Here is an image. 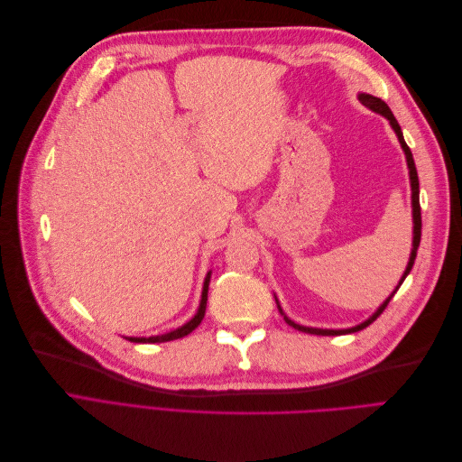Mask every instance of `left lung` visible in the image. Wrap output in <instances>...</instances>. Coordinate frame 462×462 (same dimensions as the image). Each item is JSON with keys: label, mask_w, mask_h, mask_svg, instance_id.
<instances>
[{"label": "left lung", "mask_w": 462, "mask_h": 462, "mask_svg": "<svg viewBox=\"0 0 462 462\" xmlns=\"http://www.w3.org/2000/svg\"><path fill=\"white\" fill-rule=\"evenodd\" d=\"M360 97V102L365 104V106H368L370 109H374V111H377V114H382L383 117H387L389 119V123H391V127H393V131L397 133V136H399V143H401V146H402V150H404V153H407V163H409V171H411V187H412V217H414V241H412V253H411V260H409V265H407V270H404V273H402V277H401V283L404 282V277H407L409 273H411V270H412V265H414V260H416V250H418V246H420V236H422V214H420V189H418V173H416V165H414V158H412V152H411V148L407 146V143H404V138H402V133H401V127H399V123H397V119L393 117V114H391V109H389V106L383 102V100H380V97H375V96H370V94H360L358 96ZM401 283L397 285V289L401 287ZM397 289L393 291V292H397ZM393 297V295H391ZM391 297L380 306V309H377V312L372 316V318H368L365 324H360V326H356V328H351V329H316V328H304V326H299V324H295V321H291L287 316H285V321L287 324L291 326V328H295V329H299V331H302V333H312V335H345V333H355V331H360V329H365V328H368L372 321L380 316L383 310H385V306L389 304V300H391ZM279 312H282V309H279ZM283 314V312H282Z\"/></svg>", "instance_id": "8db88e82"}]
</instances>
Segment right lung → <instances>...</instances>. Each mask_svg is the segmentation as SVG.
<instances>
[{
    "mask_svg": "<svg viewBox=\"0 0 462 462\" xmlns=\"http://www.w3.org/2000/svg\"><path fill=\"white\" fill-rule=\"evenodd\" d=\"M208 285H209V273H208L206 282H204V289H202V300H200V309H199L197 316H194V318L189 321V324H185L183 328H179V329H175V331L165 333V335H156V337H129V341H133V343H165V341H173V339H180V337H185V335H189L190 331L197 329V328L200 326V321H202L204 314H206Z\"/></svg>",
    "mask_w": 462,
    "mask_h": 462,
    "instance_id": "add662e5",
    "label": "right lung"
}]
</instances>
